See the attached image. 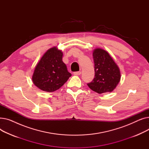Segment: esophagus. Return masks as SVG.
<instances>
[{
  "instance_id": "1",
  "label": "esophagus",
  "mask_w": 149,
  "mask_h": 149,
  "mask_svg": "<svg viewBox=\"0 0 149 149\" xmlns=\"http://www.w3.org/2000/svg\"><path fill=\"white\" fill-rule=\"evenodd\" d=\"M81 74V71H77V72H74V74L75 75H80Z\"/></svg>"
}]
</instances>
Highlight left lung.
Returning <instances> with one entry per match:
<instances>
[{
	"label": "left lung",
	"instance_id": "obj_1",
	"mask_svg": "<svg viewBox=\"0 0 149 149\" xmlns=\"http://www.w3.org/2000/svg\"><path fill=\"white\" fill-rule=\"evenodd\" d=\"M95 77L88 83L89 88L98 93L112 92L121 79L120 70L105 50L96 48L93 51Z\"/></svg>",
	"mask_w": 149,
	"mask_h": 149
}]
</instances>
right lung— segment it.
I'll return each instance as SVG.
<instances>
[{
  "label": "right lung",
  "instance_id": "add662e5",
  "mask_svg": "<svg viewBox=\"0 0 149 149\" xmlns=\"http://www.w3.org/2000/svg\"><path fill=\"white\" fill-rule=\"evenodd\" d=\"M63 52L57 47L47 51L37 64L32 80L35 86L42 91L52 92L60 89L71 74L62 61Z\"/></svg>",
  "mask_w": 149,
  "mask_h": 149
}]
</instances>
